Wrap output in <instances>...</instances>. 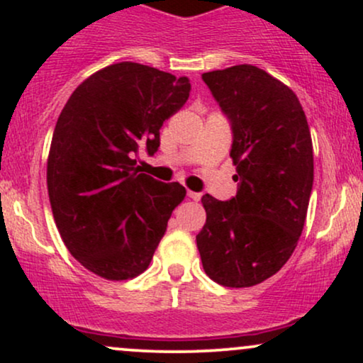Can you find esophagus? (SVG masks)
<instances>
[{
	"instance_id": "1",
	"label": "esophagus",
	"mask_w": 363,
	"mask_h": 363,
	"mask_svg": "<svg viewBox=\"0 0 363 363\" xmlns=\"http://www.w3.org/2000/svg\"><path fill=\"white\" fill-rule=\"evenodd\" d=\"M187 196H189V199H193V201H199V199H201V193H194V191H187Z\"/></svg>"
}]
</instances>
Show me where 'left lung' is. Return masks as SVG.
Masks as SVG:
<instances>
[{"label": "left lung", "instance_id": "obj_1", "mask_svg": "<svg viewBox=\"0 0 363 363\" xmlns=\"http://www.w3.org/2000/svg\"><path fill=\"white\" fill-rule=\"evenodd\" d=\"M234 133L237 194L201 198L206 223L196 235L211 280L244 289L268 280L297 247L314 182L306 112L294 90L252 65L203 73Z\"/></svg>", "mask_w": 363, "mask_h": 363}]
</instances>
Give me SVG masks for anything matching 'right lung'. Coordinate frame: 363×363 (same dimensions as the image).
Here are the masks:
<instances>
[{"mask_svg": "<svg viewBox=\"0 0 363 363\" xmlns=\"http://www.w3.org/2000/svg\"><path fill=\"white\" fill-rule=\"evenodd\" d=\"M186 77L116 62L78 85L49 148L54 222L72 256L97 277L123 281L148 268L186 187L136 167L140 148L160 147L165 119L184 106Z\"/></svg>", "mask_w": 363, "mask_h": 363, "instance_id": "add662e5", "label": "right lung"}]
</instances>
